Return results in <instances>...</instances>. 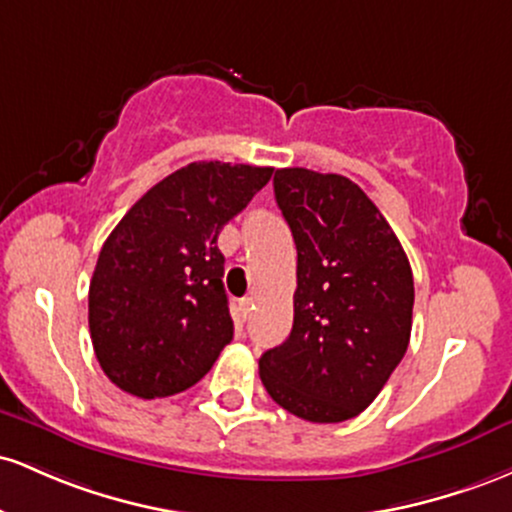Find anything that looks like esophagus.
<instances>
[{
  "mask_svg": "<svg viewBox=\"0 0 512 512\" xmlns=\"http://www.w3.org/2000/svg\"><path fill=\"white\" fill-rule=\"evenodd\" d=\"M239 309H241V317L251 319V312H254V297H244V300L239 302Z\"/></svg>",
  "mask_w": 512,
  "mask_h": 512,
  "instance_id": "1",
  "label": "esophagus"
}]
</instances>
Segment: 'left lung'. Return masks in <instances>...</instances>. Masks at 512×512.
<instances>
[{
	"label": "left lung",
	"mask_w": 512,
	"mask_h": 512,
	"mask_svg": "<svg viewBox=\"0 0 512 512\" xmlns=\"http://www.w3.org/2000/svg\"><path fill=\"white\" fill-rule=\"evenodd\" d=\"M275 203L297 246L292 331L261 355L275 404L341 423L375 401L411 338L413 275L394 229L358 183L278 169Z\"/></svg>",
	"instance_id": "1"
}]
</instances>
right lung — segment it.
I'll list each match as a JSON object with an SVG mask.
<instances>
[{
  "label": "right lung",
  "mask_w": 512,
  "mask_h": 512,
  "mask_svg": "<svg viewBox=\"0 0 512 512\" xmlns=\"http://www.w3.org/2000/svg\"><path fill=\"white\" fill-rule=\"evenodd\" d=\"M271 176V166L193 162L149 188L103 241L89 331L101 370L123 392L179 394L232 341L217 237Z\"/></svg>",
  "instance_id": "obj_1"
}]
</instances>
